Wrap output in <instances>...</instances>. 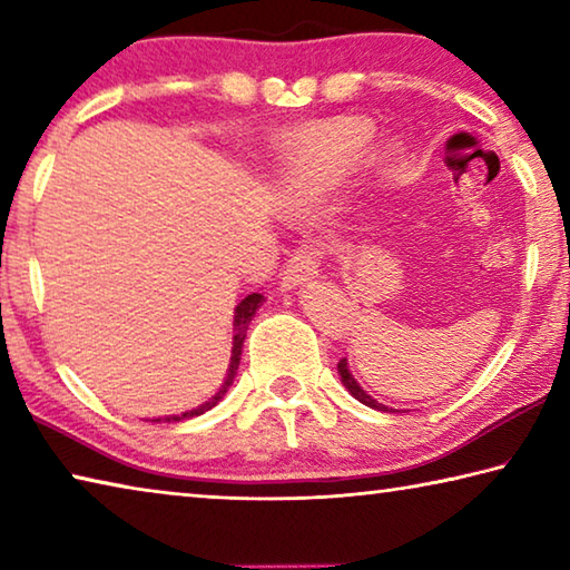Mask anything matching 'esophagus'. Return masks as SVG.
I'll return each instance as SVG.
<instances>
[{
    "mask_svg": "<svg viewBox=\"0 0 570 570\" xmlns=\"http://www.w3.org/2000/svg\"><path fill=\"white\" fill-rule=\"evenodd\" d=\"M320 258H322L320 246H314V244L298 246L286 264L284 286L294 288V286H302L304 282H308V278H314L316 274H320Z\"/></svg>",
    "mask_w": 570,
    "mask_h": 570,
    "instance_id": "1",
    "label": "esophagus"
}]
</instances>
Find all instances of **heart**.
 Masks as SVG:
<instances>
[{
	"mask_svg": "<svg viewBox=\"0 0 570 570\" xmlns=\"http://www.w3.org/2000/svg\"><path fill=\"white\" fill-rule=\"evenodd\" d=\"M370 135V125L362 120H334L298 135L294 153L298 163H306L314 170L342 168L360 156Z\"/></svg>",
	"mask_w": 570,
	"mask_h": 570,
	"instance_id": "b5f03b06",
	"label": "heart"
}]
</instances>
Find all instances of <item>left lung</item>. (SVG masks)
I'll return each mask as SVG.
<instances>
[{
  "label": "left lung",
  "instance_id": "8db88e82",
  "mask_svg": "<svg viewBox=\"0 0 570 570\" xmlns=\"http://www.w3.org/2000/svg\"><path fill=\"white\" fill-rule=\"evenodd\" d=\"M336 370H340V374H342V382H344V387L350 390L356 400H360L362 404H366V407H372V410H390V407H384V404H380L377 400H372L370 394H366L362 387H360V382H356L354 377H352V372L346 370V360H340V364H336Z\"/></svg>",
  "mask_w": 570,
  "mask_h": 570
}]
</instances>
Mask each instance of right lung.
Returning <instances> with one entry per match:
<instances>
[{"label":"right lung","instance_id":"1","mask_svg":"<svg viewBox=\"0 0 570 570\" xmlns=\"http://www.w3.org/2000/svg\"><path fill=\"white\" fill-rule=\"evenodd\" d=\"M262 302H264L262 294H248L244 302L236 306V316H234V354H230V366H228L226 382L220 384V390L206 404H200V407L190 410V412H183V414H173V417H166L163 422H180L183 417H196V414H204L206 410L216 407V404L224 400V394L228 392V387H230V384H234V377H236V370H238V362H240V350H244V340H246L248 324H250V320H254L256 308L262 306ZM153 422H160V420H153Z\"/></svg>","mask_w":570,"mask_h":570}]
</instances>
